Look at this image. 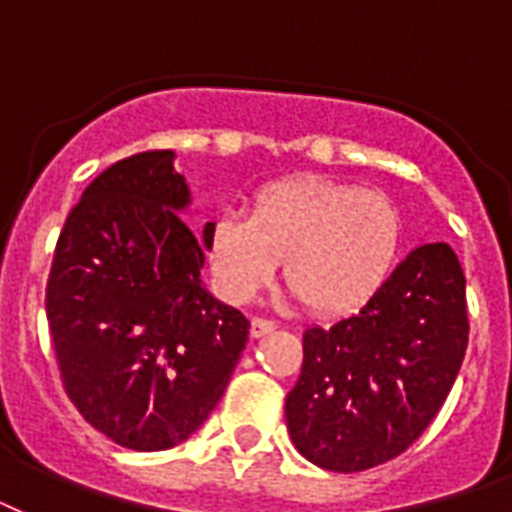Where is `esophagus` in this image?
I'll use <instances>...</instances> for the list:
<instances>
[{
  "mask_svg": "<svg viewBox=\"0 0 512 512\" xmlns=\"http://www.w3.org/2000/svg\"><path fill=\"white\" fill-rule=\"evenodd\" d=\"M273 329H276V321L252 319V327H249V332H252V337H265V335H271Z\"/></svg>",
  "mask_w": 512,
  "mask_h": 512,
  "instance_id": "obj_1",
  "label": "esophagus"
}]
</instances>
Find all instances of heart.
<instances>
[{"label":"heart","mask_w":512,"mask_h":512,"mask_svg":"<svg viewBox=\"0 0 512 512\" xmlns=\"http://www.w3.org/2000/svg\"><path fill=\"white\" fill-rule=\"evenodd\" d=\"M401 236L385 193L292 177L260 188L249 215L228 209L209 223V271L231 303H252L284 260V281L313 313L348 316L388 281Z\"/></svg>","instance_id":"heart-1"}]
</instances>
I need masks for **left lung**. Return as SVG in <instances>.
<instances>
[{
    "mask_svg": "<svg viewBox=\"0 0 512 512\" xmlns=\"http://www.w3.org/2000/svg\"><path fill=\"white\" fill-rule=\"evenodd\" d=\"M468 329L454 249L420 244L361 311L305 329L303 372L284 404L297 452L335 473L398 457L444 406Z\"/></svg>",
    "mask_w": 512,
    "mask_h": 512,
    "instance_id": "left-lung-1",
    "label": "left lung"
}]
</instances>
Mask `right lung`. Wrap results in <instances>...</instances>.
<instances>
[{
	"label": "right lung",
	"instance_id": "1",
	"mask_svg": "<svg viewBox=\"0 0 512 512\" xmlns=\"http://www.w3.org/2000/svg\"><path fill=\"white\" fill-rule=\"evenodd\" d=\"M172 151L111 164L60 231L47 321L68 398L103 436L135 452L183 444L223 398L249 321L201 281V239Z\"/></svg>",
	"mask_w": 512,
	"mask_h": 512
}]
</instances>
